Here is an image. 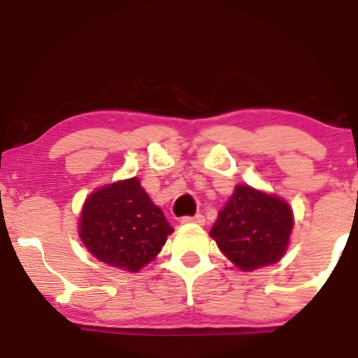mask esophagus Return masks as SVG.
Masks as SVG:
<instances>
[{
  "instance_id": "34e87169",
  "label": "esophagus",
  "mask_w": 358,
  "mask_h": 358,
  "mask_svg": "<svg viewBox=\"0 0 358 358\" xmlns=\"http://www.w3.org/2000/svg\"><path fill=\"white\" fill-rule=\"evenodd\" d=\"M182 224H199V225H203L205 224V217L202 213H196V215H187V217H182Z\"/></svg>"
}]
</instances>
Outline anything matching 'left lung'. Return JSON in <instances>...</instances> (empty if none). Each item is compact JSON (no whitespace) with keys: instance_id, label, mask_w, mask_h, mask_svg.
Segmentation results:
<instances>
[{"instance_id":"1","label":"left lung","mask_w":358,"mask_h":358,"mask_svg":"<svg viewBox=\"0 0 358 358\" xmlns=\"http://www.w3.org/2000/svg\"><path fill=\"white\" fill-rule=\"evenodd\" d=\"M291 231L293 212L285 200L237 185L210 236L237 268L252 271L285 256Z\"/></svg>"}]
</instances>
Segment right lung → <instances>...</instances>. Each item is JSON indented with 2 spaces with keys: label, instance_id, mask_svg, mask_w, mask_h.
Segmentation results:
<instances>
[{
  "label": "right lung",
  "instance_id": "right-lung-1",
  "mask_svg": "<svg viewBox=\"0 0 358 358\" xmlns=\"http://www.w3.org/2000/svg\"><path fill=\"white\" fill-rule=\"evenodd\" d=\"M173 227L138 178L94 192L80 217V239L106 264L138 273L165 245Z\"/></svg>",
  "mask_w": 358,
  "mask_h": 358
}]
</instances>
